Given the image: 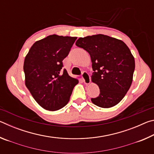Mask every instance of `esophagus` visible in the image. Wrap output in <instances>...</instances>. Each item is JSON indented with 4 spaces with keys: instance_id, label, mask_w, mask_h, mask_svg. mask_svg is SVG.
<instances>
[{
    "instance_id": "obj_1",
    "label": "esophagus",
    "mask_w": 154,
    "mask_h": 154,
    "mask_svg": "<svg viewBox=\"0 0 154 154\" xmlns=\"http://www.w3.org/2000/svg\"><path fill=\"white\" fill-rule=\"evenodd\" d=\"M82 78H83V82L85 83V84H90V82H91V78L90 75L87 72L85 71H83L82 72Z\"/></svg>"
}]
</instances>
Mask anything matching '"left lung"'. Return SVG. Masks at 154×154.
Wrapping results in <instances>:
<instances>
[{
  "label": "left lung",
  "mask_w": 154,
  "mask_h": 154,
  "mask_svg": "<svg viewBox=\"0 0 154 154\" xmlns=\"http://www.w3.org/2000/svg\"><path fill=\"white\" fill-rule=\"evenodd\" d=\"M76 45L87 51L92 62V82L97 84L100 94L91 98L96 106L110 108L123 99L132 82L134 58L125 43L107 35L79 38Z\"/></svg>",
  "instance_id": "8db88e82"
}]
</instances>
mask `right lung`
Here are the masks:
<instances>
[{
    "mask_svg": "<svg viewBox=\"0 0 154 154\" xmlns=\"http://www.w3.org/2000/svg\"><path fill=\"white\" fill-rule=\"evenodd\" d=\"M77 37L49 35L36 41L24 63L25 84L41 107L57 111L69 103L78 79L62 70V60Z\"/></svg>",
    "mask_w": 154,
    "mask_h": 154,
    "instance_id": "obj_1",
    "label": "right lung"
}]
</instances>
